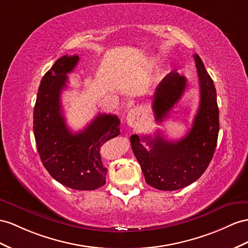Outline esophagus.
<instances>
[{
    "label": "esophagus",
    "instance_id": "1",
    "mask_svg": "<svg viewBox=\"0 0 248 248\" xmlns=\"http://www.w3.org/2000/svg\"><path fill=\"white\" fill-rule=\"evenodd\" d=\"M140 120V113L138 109H132L129 111L128 116H126V123L131 128H136Z\"/></svg>",
    "mask_w": 248,
    "mask_h": 248
}]
</instances>
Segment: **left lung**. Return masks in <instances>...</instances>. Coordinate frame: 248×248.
<instances>
[{"mask_svg": "<svg viewBox=\"0 0 248 248\" xmlns=\"http://www.w3.org/2000/svg\"><path fill=\"white\" fill-rule=\"evenodd\" d=\"M200 85V105L192 129L186 137L169 141L160 133L155 137L132 135L131 145L141 167L145 182L160 190H176L189 186L205 172L217 145L219 109L217 92L198 54H194ZM186 78L170 72L153 96L156 123H162L186 91ZM142 142L149 145L145 148Z\"/></svg>", "mask_w": 248, "mask_h": 248, "instance_id": "left-lung-1", "label": "left lung"}]
</instances>
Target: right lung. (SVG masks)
I'll list each match as a JSON object with an SVG mask.
<instances>
[{
	"mask_svg": "<svg viewBox=\"0 0 248 248\" xmlns=\"http://www.w3.org/2000/svg\"><path fill=\"white\" fill-rule=\"evenodd\" d=\"M78 61L76 54L63 55L43 76L33 111V131L41 160L49 174L67 187L93 190L106 183L107 169L100 149L120 134V122L116 115L98 114L80 132L68 129L61 94L67 87V74Z\"/></svg>",
	"mask_w": 248,
	"mask_h": 248,
	"instance_id": "obj_1",
	"label": "right lung"
}]
</instances>
